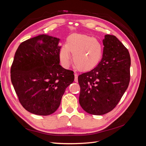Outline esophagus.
I'll return each instance as SVG.
<instances>
[{
	"instance_id": "obj_1",
	"label": "esophagus",
	"mask_w": 146,
	"mask_h": 146,
	"mask_svg": "<svg viewBox=\"0 0 146 146\" xmlns=\"http://www.w3.org/2000/svg\"><path fill=\"white\" fill-rule=\"evenodd\" d=\"M74 77H75L74 81L76 82H78V75L77 74H74Z\"/></svg>"
}]
</instances>
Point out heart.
Instances as JSON below:
<instances>
[{"label": "heart", "mask_w": 146, "mask_h": 146, "mask_svg": "<svg viewBox=\"0 0 146 146\" xmlns=\"http://www.w3.org/2000/svg\"><path fill=\"white\" fill-rule=\"evenodd\" d=\"M103 48L101 44L94 38L82 34H72L68 38L67 42L61 46L60 59L64 67L70 64V52L72 54V61L80 70L92 68L99 62Z\"/></svg>", "instance_id": "heart-1"}]
</instances>
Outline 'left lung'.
Listing matches in <instances>:
<instances>
[{
	"label": "left lung",
	"mask_w": 146,
	"mask_h": 146,
	"mask_svg": "<svg viewBox=\"0 0 146 146\" xmlns=\"http://www.w3.org/2000/svg\"><path fill=\"white\" fill-rule=\"evenodd\" d=\"M102 58L98 65L78 77L79 103L88 113L102 115L111 111L129 85L131 60L127 48L114 35L103 39Z\"/></svg>",
	"instance_id": "8db88e82"
}]
</instances>
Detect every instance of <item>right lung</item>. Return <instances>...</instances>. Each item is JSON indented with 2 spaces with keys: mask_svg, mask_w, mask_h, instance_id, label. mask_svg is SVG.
I'll list each match as a JSON object with an SVG mask.
<instances>
[{
  "mask_svg": "<svg viewBox=\"0 0 146 146\" xmlns=\"http://www.w3.org/2000/svg\"><path fill=\"white\" fill-rule=\"evenodd\" d=\"M60 39L42 34L22 42L11 67V80L28 111L47 116L58 109L66 88L74 80L72 70L60 64Z\"/></svg>",
  "mask_w": 146,
  "mask_h": 146,
  "instance_id": "add662e5",
  "label": "right lung"
}]
</instances>
